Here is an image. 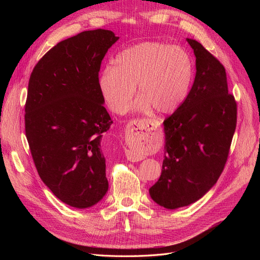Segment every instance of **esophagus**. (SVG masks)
Instances as JSON below:
<instances>
[{
	"instance_id": "esophagus-1",
	"label": "esophagus",
	"mask_w": 260,
	"mask_h": 260,
	"mask_svg": "<svg viewBox=\"0 0 260 260\" xmlns=\"http://www.w3.org/2000/svg\"><path fill=\"white\" fill-rule=\"evenodd\" d=\"M148 123H151V120H146V119H135L132 120L128 127V137L129 140L131 141H140L141 139L144 140V137L146 135V129L145 125ZM127 157L130 161H139L144 159V155L139 154L135 151H128L127 152Z\"/></svg>"
}]
</instances>
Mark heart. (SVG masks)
Here are the masks:
<instances>
[{
    "instance_id": "obj_1",
    "label": "heart",
    "mask_w": 260,
    "mask_h": 260,
    "mask_svg": "<svg viewBox=\"0 0 260 260\" xmlns=\"http://www.w3.org/2000/svg\"><path fill=\"white\" fill-rule=\"evenodd\" d=\"M193 80V64L188 54L178 46L144 42L117 54L115 64L106 67L99 88L107 106L116 114L127 109L136 92L133 111L168 115L183 104Z\"/></svg>"
}]
</instances>
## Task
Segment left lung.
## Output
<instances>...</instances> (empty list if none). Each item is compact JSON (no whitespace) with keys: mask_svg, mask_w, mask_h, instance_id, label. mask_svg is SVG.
<instances>
[{"mask_svg":"<svg viewBox=\"0 0 260 260\" xmlns=\"http://www.w3.org/2000/svg\"><path fill=\"white\" fill-rule=\"evenodd\" d=\"M196 75L186 100L164 121L165 158L152 200L177 209L202 199L224 168L237 127V102L228 93L223 65L204 46L186 39Z\"/></svg>","mask_w":260,"mask_h":260,"instance_id":"obj_1","label":"left lung"}]
</instances>
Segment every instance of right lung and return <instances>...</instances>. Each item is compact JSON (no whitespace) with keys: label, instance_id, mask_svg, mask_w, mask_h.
<instances>
[{"label":"right lung","instance_id":"add662e5","mask_svg":"<svg viewBox=\"0 0 260 260\" xmlns=\"http://www.w3.org/2000/svg\"><path fill=\"white\" fill-rule=\"evenodd\" d=\"M118 39L105 29L68 38L38 61L29 79L25 128L36 168L52 193L75 208L92 207L108 190L101 141L113 120L99 72Z\"/></svg>","mask_w":260,"mask_h":260}]
</instances>
